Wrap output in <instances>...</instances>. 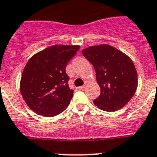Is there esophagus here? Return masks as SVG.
Here are the masks:
<instances>
[{
  "label": "esophagus",
  "instance_id": "1",
  "mask_svg": "<svg viewBox=\"0 0 157 157\" xmlns=\"http://www.w3.org/2000/svg\"><path fill=\"white\" fill-rule=\"evenodd\" d=\"M84 88H85V85H83V86L78 87V89L79 90H84Z\"/></svg>",
  "mask_w": 157,
  "mask_h": 157
}]
</instances>
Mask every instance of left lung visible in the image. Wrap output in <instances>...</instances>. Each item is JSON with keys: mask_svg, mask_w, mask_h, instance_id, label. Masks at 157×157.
<instances>
[{"mask_svg": "<svg viewBox=\"0 0 157 157\" xmlns=\"http://www.w3.org/2000/svg\"><path fill=\"white\" fill-rule=\"evenodd\" d=\"M83 55L93 65L100 95L93 101L100 110L118 111L131 99L137 88V73L133 61L108 44L91 46Z\"/></svg>", "mask_w": 157, "mask_h": 157, "instance_id": "8db88e82", "label": "left lung"}]
</instances>
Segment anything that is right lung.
<instances>
[{"mask_svg":"<svg viewBox=\"0 0 157 157\" xmlns=\"http://www.w3.org/2000/svg\"><path fill=\"white\" fill-rule=\"evenodd\" d=\"M78 45H54L34 54L22 73L20 89L28 107L37 114L54 117L67 108L73 91L65 68Z\"/></svg>","mask_w":157,"mask_h":157,"instance_id":"right-lung-1","label":"right lung"}]
</instances>
